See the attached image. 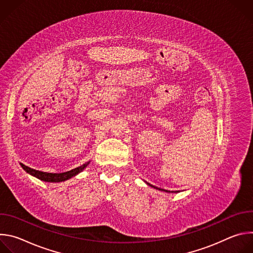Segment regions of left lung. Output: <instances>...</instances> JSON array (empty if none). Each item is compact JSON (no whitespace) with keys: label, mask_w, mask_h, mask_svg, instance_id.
<instances>
[{"label":"left lung","mask_w":253,"mask_h":253,"mask_svg":"<svg viewBox=\"0 0 253 253\" xmlns=\"http://www.w3.org/2000/svg\"><path fill=\"white\" fill-rule=\"evenodd\" d=\"M159 190H160V189H159ZM162 190H163V189H162Z\"/></svg>","instance_id":"8db88e82"}]
</instances>
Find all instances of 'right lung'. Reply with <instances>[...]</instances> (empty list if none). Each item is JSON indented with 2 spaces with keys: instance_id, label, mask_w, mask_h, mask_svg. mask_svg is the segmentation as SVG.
<instances>
[{
  "instance_id": "add662e5",
  "label": "right lung",
  "mask_w": 253,
  "mask_h": 253,
  "mask_svg": "<svg viewBox=\"0 0 253 253\" xmlns=\"http://www.w3.org/2000/svg\"><path fill=\"white\" fill-rule=\"evenodd\" d=\"M89 164V162L85 163L84 165L82 166H79L75 169H72L70 171H67V172H63V173H48V172H42V171H39V170H35V169H32L24 164L21 163V166L24 168V170L28 173H30L31 175L37 177L38 179L40 180H43V181H46V182H62V181H65V180H68L70 178H72L73 176L77 175L78 173H80L87 165Z\"/></svg>"
}]
</instances>
